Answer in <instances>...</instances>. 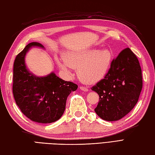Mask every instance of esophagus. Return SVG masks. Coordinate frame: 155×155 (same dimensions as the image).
<instances>
[{"mask_svg": "<svg viewBox=\"0 0 155 155\" xmlns=\"http://www.w3.org/2000/svg\"><path fill=\"white\" fill-rule=\"evenodd\" d=\"M80 90L83 91H85V92L89 91V89H88L87 88V87H85L81 86V87H80Z\"/></svg>", "mask_w": 155, "mask_h": 155, "instance_id": "obj_1", "label": "esophagus"}]
</instances>
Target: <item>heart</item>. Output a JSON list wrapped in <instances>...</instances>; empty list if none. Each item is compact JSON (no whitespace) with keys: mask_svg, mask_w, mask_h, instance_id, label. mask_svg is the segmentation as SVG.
<instances>
[{"mask_svg":"<svg viewBox=\"0 0 155 155\" xmlns=\"http://www.w3.org/2000/svg\"><path fill=\"white\" fill-rule=\"evenodd\" d=\"M113 59L109 48L94 47L83 50L68 51L56 61L60 70L70 74L72 68H77L79 79L84 84H93L107 75Z\"/></svg>","mask_w":155,"mask_h":155,"instance_id":"b5f03b06","label":"heart"}]
</instances>
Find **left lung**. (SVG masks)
I'll return each instance as SVG.
<instances>
[{
  "label": "left lung",
  "mask_w": 155,
  "mask_h": 155,
  "mask_svg": "<svg viewBox=\"0 0 155 155\" xmlns=\"http://www.w3.org/2000/svg\"><path fill=\"white\" fill-rule=\"evenodd\" d=\"M142 86L139 60L129 48L124 49L113 59L104 78L91 87L99 95L96 114L109 122L122 118L137 104Z\"/></svg>",
  "instance_id": "8db88e82"
}]
</instances>
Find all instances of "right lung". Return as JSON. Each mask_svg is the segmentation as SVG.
Returning a JSON list of instances; mask_svg holds the SVG:
<instances>
[{
  "mask_svg": "<svg viewBox=\"0 0 155 155\" xmlns=\"http://www.w3.org/2000/svg\"><path fill=\"white\" fill-rule=\"evenodd\" d=\"M33 47L45 49L37 42L30 43L14 64L13 94L21 112L31 120L40 124H50L59 120L65 110L66 100L78 85L65 81L54 71L45 76H37L26 66L25 58Z\"/></svg>",
  "mask_w": 155,
  "mask_h": 155,
  "instance_id": "obj_1",
  "label": "right lung"
}]
</instances>
